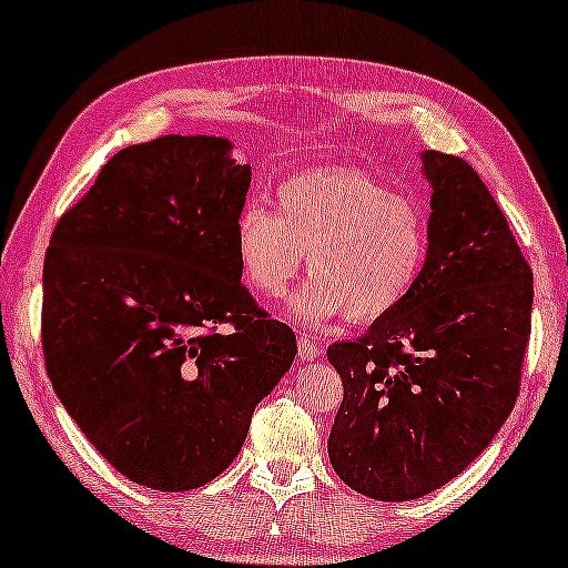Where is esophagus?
Listing matches in <instances>:
<instances>
[{"label": "esophagus", "mask_w": 568, "mask_h": 568, "mask_svg": "<svg viewBox=\"0 0 568 568\" xmlns=\"http://www.w3.org/2000/svg\"><path fill=\"white\" fill-rule=\"evenodd\" d=\"M321 354H323V346L321 344H315V341L307 338V336H300V356H302V362L321 359Z\"/></svg>", "instance_id": "1"}]
</instances>
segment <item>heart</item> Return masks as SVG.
Here are the masks:
<instances>
[{"instance_id": "b5f03b06", "label": "heart", "mask_w": 568, "mask_h": 568, "mask_svg": "<svg viewBox=\"0 0 568 568\" xmlns=\"http://www.w3.org/2000/svg\"><path fill=\"white\" fill-rule=\"evenodd\" d=\"M240 274L263 297H282L307 253L313 282L292 302L294 321L344 315L375 323L395 313L424 274L429 220L416 201L359 170H313L276 189V212L247 201L235 220Z\"/></svg>"}]
</instances>
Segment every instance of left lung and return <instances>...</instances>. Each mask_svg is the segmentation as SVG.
Returning a JSON list of instances; mask_svg holds the SVG:
<instances>
[{
	"instance_id": "obj_1",
	"label": "left lung",
	"mask_w": 568,
	"mask_h": 568,
	"mask_svg": "<svg viewBox=\"0 0 568 568\" xmlns=\"http://www.w3.org/2000/svg\"><path fill=\"white\" fill-rule=\"evenodd\" d=\"M429 255L406 302L328 348L344 383L328 457L377 501L437 491L515 408L530 341L532 271L476 170L426 150Z\"/></svg>"
}]
</instances>
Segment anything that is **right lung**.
I'll return each instance as SVG.
<instances>
[{
	"label": "right lung",
	"instance_id": "right-lung-1",
	"mask_svg": "<svg viewBox=\"0 0 568 568\" xmlns=\"http://www.w3.org/2000/svg\"><path fill=\"white\" fill-rule=\"evenodd\" d=\"M230 150L170 134L115 152L43 263L53 390L92 447L154 491L220 476L297 354L294 331L240 282L251 165Z\"/></svg>",
	"mask_w": 568,
	"mask_h": 568
}]
</instances>
